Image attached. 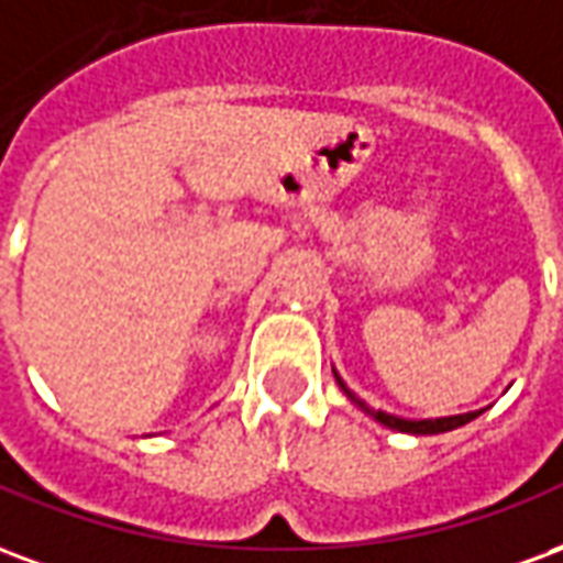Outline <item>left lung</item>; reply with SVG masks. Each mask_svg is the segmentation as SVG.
Instances as JSON below:
<instances>
[{
	"label": "left lung",
	"instance_id": "obj_1",
	"mask_svg": "<svg viewBox=\"0 0 563 563\" xmlns=\"http://www.w3.org/2000/svg\"><path fill=\"white\" fill-rule=\"evenodd\" d=\"M334 379H338V386L343 389V395H346V398H350L362 413H367L371 419H377L379 424H386V428H391V431H401V434H443V431H455V428H461V424L473 422L476 416L483 413V410H473V413L440 416V419H404V416H391L386 413V410H371V407H367L355 391L346 389V383H343L338 371H334Z\"/></svg>",
	"mask_w": 563,
	"mask_h": 563
}]
</instances>
